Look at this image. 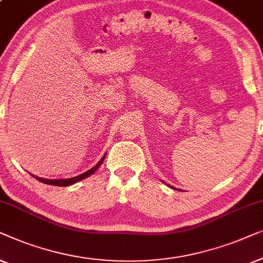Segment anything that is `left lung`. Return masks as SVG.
I'll list each match as a JSON object with an SVG mask.
<instances>
[{
  "mask_svg": "<svg viewBox=\"0 0 263 263\" xmlns=\"http://www.w3.org/2000/svg\"><path fill=\"white\" fill-rule=\"evenodd\" d=\"M172 188H174V187H172ZM174 190H175V188H174Z\"/></svg>",
  "mask_w": 263,
  "mask_h": 263,
  "instance_id": "1",
  "label": "left lung"
}]
</instances>
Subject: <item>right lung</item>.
<instances>
[{"label":"right lung","instance_id":"add662e5","mask_svg":"<svg viewBox=\"0 0 263 263\" xmlns=\"http://www.w3.org/2000/svg\"><path fill=\"white\" fill-rule=\"evenodd\" d=\"M105 157H106V155L101 158V160H100V161L98 162V163H96V164L94 165L93 168L88 170V172L83 173V174H81V175H79V176L71 177V179H57V180H49V179H43V177H38V176H35V175H32V174H31V175H32L33 177H35V179L38 180V181H40V182L46 183V184H52V186H62V187L70 186V184H73V183L79 182V181L83 180V179H86V177H88L89 175H91V174H93V173H95L96 170L99 169L100 165H101V163L103 162V160H105Z\"/></svg>","mask_w":263,"mask_h":263}]
</instances>
